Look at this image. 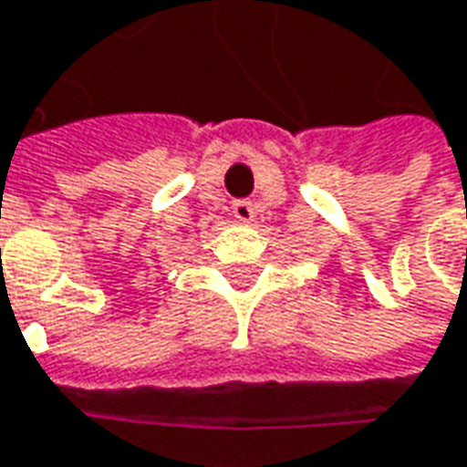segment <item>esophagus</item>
Instances as JSON below:
<instances>
[{"label": "esophagus", "instance_id": "34e87169", "mask_svg": "<svg viewBox=\"0 0 467 467\" xmlns=\"http://www.w3.org/2000/svg\"><path fill=\"white\" fill-rule=\"evenodd\" d=\"M233 214H234V220H237V223L250 224L253 220H255V204H253V202H247V200L234 202Z\"/></svg>", "mask_w": 467, "mask_h": 467}]
</instances>
